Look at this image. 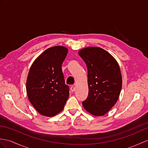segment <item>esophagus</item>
Returning a JSON list of instances; mask_svg holds the SVG:
<instances>
[{
    "label": "esophagus",
    "instance_id": "1",
    "mask_svg": "<svg viewBox=\"0 0 148 148\" xmlns=\"http://www.w3.org/2000/svg\"><path fill=\"white\" fill-rule=\"evenodd\" d=\"M70 90H71L72 92H73L75 90V88L74 86H71V87H70Z\"/></svg>",
    "mask_w": 148,
    "mask_h": 148
}]
</instances>
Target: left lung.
I'll use <instances>...</instances> for the list:
<instances>
[{"label": "left lung", "instance_id": "left-lung-1", "mask_svg": "<svg viewBox=\"0 0 148 148\" xmlns=\"http://www.w3.org/2000/svg\"><path fill=\"white\" fill-rule=\"evenodd\" d=\"M78 54L88 70V95L83 106L93 116H103L120 95L122 80L119 66L110 54L98 47L84 48Z\"/></svg>", "mask_w": 148, "mask_h": 148}]
</instances>
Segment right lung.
<instances>
[{
  "label": "right lung",
  "instance_id": "add662e5",
  "mask_svg": "<svg viewBox=\"0 0 148 148\" xmlns=\"http://www.w3.org/2000/svg\"><path fill=\"white\" fill-rule=\"evenodd\" d=\"M68 49L58 46L47 49L32 63L26 82V91L32 105L48 117L62 111L69 97L62 65Z\"/></svg>",
  "mask_w": 148,
  "mask_h": 148
}]
</instances>
